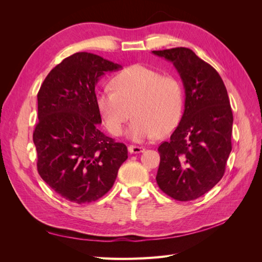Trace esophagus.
<instances>
[{
    "mask_svg": "<svg viewBox=\"0 0 262 262\" xmlns=\"http://www.w3.org/2000/svg\"><path fill=\"white\" fill-rule=\"evenodd\" d=\"M128 149H129V152L131 154H138V153L144 152V148L143 147H142V146H136V145H130L128 147Z\"/></svg>",
    "mask_w": 262,
    "mask_h": 262,
    "instance_id": "obj_1",
    "label": "esophagus"
}]
</instances>
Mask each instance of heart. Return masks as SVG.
<instances>
[{
    "label": "heart",
    "mask_w": 262,
    "mask_h": 262,
    "mask_svg": "<svg viewBox=\"0 0 262 262\" xmlns=\"http://www.w3.org/2000/svg\"><path fill=\"white\" fill-rule=\"evenodd\" d=\"M113 89L98 92L96 105L108 131L119 137L132 116L129 138L142 142L168 134L184 113V91L171 75L143 64H133L118 73Z\"/></svg>",
    "instance_id": "b5f03b06"
}]
</instances>
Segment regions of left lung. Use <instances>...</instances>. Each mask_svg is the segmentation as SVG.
I'll return each instance as SVG.
<instances>
[{"mask_svg": "<svg viewBox=\"0 0 262 262\" xmlns=\"http://www.w3.org/2000/svg\"><path fill=\"white\" fill-rule=\"evenodd\" d=\"M170 61L185 89V112L168 142L158 146L156 181L170 198L190 201L223 177L232 150L233 113L216 70L188 48L153 51Z\"/></svg>", "mask_w": 262, "mask_h": 262, "instance_id": "1", "label": "left lung"}]
</instances>
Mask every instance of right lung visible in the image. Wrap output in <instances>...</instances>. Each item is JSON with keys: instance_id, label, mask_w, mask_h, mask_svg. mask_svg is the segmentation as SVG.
I'll use <instances>...</instances> for the list:
<instances>
[{"instance_id": "1", "label": "right lung", "mask_w": 262, "mask_h": 262, "mask_svg": "<svg viewBox=\"0 0 262 262\" xmlns=\"http://www.w3.org/2000/svg\"><path fill=\"white\" fill-rule=\"evenodd\" d=\"M120 64L97 54L77 52L47 75L38 92V122L33 134L39 175L52 190L74 203L106 194L128 158L123 143L99 129L96 86Z\"/></svg>"}]
</instances>
